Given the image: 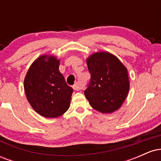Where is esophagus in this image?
<instances>
[{
  "mask_svg": "<svg viewBox=\"0 0 161 161\" xmlns=\"http://www.w3.org/2000/svg\"><path fill=\"white\" fill-rule=\"evenodd\" d=\"M73 88L75 91H79V90H82L83 89V86L81 83L79 82H75L74 85H73Z\"/></svg>",
  "mask_w": 161,
  "mask_h": 161,
  "instance_id": "34e87169",
  "label": "esophagus"
}]
</instances>
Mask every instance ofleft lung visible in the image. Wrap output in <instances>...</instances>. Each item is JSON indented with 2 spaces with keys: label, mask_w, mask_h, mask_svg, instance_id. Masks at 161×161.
<instances>
[{
  "label": "left lung",
  "mask_w": 161,
  "mask_h": 161,
  "mask_svg": "<svg viewBox=\"0 0 161 161\" xmlns=\"http://www.w3.org/2000/svg\"><path fill=\"white\" fill-rule=\"evenodd\" d=\"M91 79L84 94L91 106L103 114L118 110L129 89L126 68L108 52H97L87 60Z\"/></svg>",
  "instance_id": "1"
}]
</instances>
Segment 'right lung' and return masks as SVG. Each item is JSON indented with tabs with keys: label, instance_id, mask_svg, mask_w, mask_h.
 Segmentation results:
<instances>
[{
	"label": "right lung",
	"instance_id": "1",
	"mask_svg": "<svg viewBox=\"0 0 161 161\" xmlns=\"http://www.w3.org/2000/svg\"><path fill=\"white\" fill-rule=\"evenodd\" d=\"M60 61L43 55L31 65L24 80L27 100L36 111L47 118L58 117L69 108L73 90L59 71Z\"/></svg>",
	"mask_w": 161,
	"mask_h": 161
}]
</instances>
